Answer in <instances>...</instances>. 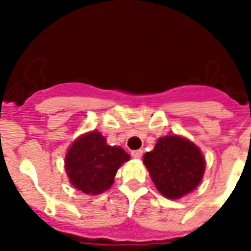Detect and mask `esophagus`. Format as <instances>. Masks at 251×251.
Instances as JSON below:
<instances>
[{"mask_svg":"<svg viewBox=\"0 0 251 251\" xmlns=\"http://www.w3.org/2000/svg\"><path fill=\"white\" fill-rule=\"evenodd\" d=\"M142 155H143V150H134V151H131V156L135 157V159H141Z\"/></svg>","mask_w":251,"mask_h":251,"instance_id":"esophagus-1","label":"esophagus"}]
</instances>
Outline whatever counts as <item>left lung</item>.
Returning <instances> with one entry per match:
<instances>
[{"instance_id":"1","label":"left lung","mask_w":251,"mask_h":251,"mask_svg":"<svg viewBox=\"0 0 251 251\" xmlns=\"http://www.w3.org/2000/svg\"><path fill=\"white\" fill-rule=\"evenodd\" d=\"M146 167L155 186L167 198H181L198 186L204 172V159L194 143L178 135H168L145 153Z\"/></svg>"}]
</instances>
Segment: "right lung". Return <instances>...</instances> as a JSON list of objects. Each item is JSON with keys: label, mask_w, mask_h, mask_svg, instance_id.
I'll return each mask as SVG.
<instances>
[{"label": "right lung", "mask_w": 251, "mask_h": 251, "mask_svg": "<svg viewBox=\"0 0 251 251\" xmlns=\"http://www.w3.org/2000/svg\"><path fill=\"white\" fill-rule=\"evenodd\" d=\"M129 159L121 147L108 146L101 134L91 131L73 143L65 165L76 189L86 194H100L113 185L117 169Z\"/></svg>", "instance_id": "add662e5"}]
</instances>
